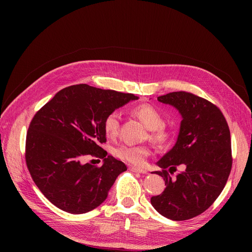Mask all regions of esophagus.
<instances>
[{
	"label": "esophagus",
	"mask_w": 252,
	"mask_h": 252,
	"mask_svg": "<svg viewBox=\"0 0 252 252\" xmlns=\"http://www.w3.org/2000/svg\"><path fill=\"white\" fill-rule=\"evenodd\" d=\"M129 170L132 171V172H136V173H147V170L144 169V168H138V167H133V166H130L129 167Z\"/></svg>",
	"instance_id": "esophagus-1"
}]
</instances>
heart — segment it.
<instances>
[{
    "label": "heart",
    "mask_w": 252,
    "mask_h": 252,
    "mask_svg": "<svg viewBox=\"0 0 252 252\" xmlns=\"http://www.w3.org/2000/svg\"><path fill=\"white\" fill-rule=\"evenodd\" d=\"M132 114L149 129V139L159 147L166 146L172 138V131L164 125V117L157 108L149 104L136 106ZM120 128L119 113L110 112L104 120V130L108 136H116ZM113 155L123 161L132 165H143L150 155V148L145 145L131 146V145H120L113 150Z\"/></svg>",
    "instance_id": "1"
}]
</instances>
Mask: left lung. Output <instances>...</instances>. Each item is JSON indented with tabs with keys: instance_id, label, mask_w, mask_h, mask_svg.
I'll return each mask as SVG.
<instances>
[{
	"instance_id": "obj_1",
	"label": "left lung",
	"mask_w": 252,
	"mask_h": 252,
	"mask_svg": "<svg viewBox=\"0 0 252 252\" xmlns=\"http://www.w3.org/2000/svg\"><path fill=\"white\" fill-rule=\"evenodd\" d=\"M182 116L175 145L157 165L165 181L164 191L150 199L163 217L185 220L208 209L224 189L232 166L229 127L215 104L186 91L158 97ZM183 164L184 172L171 175Z\"/></svg>"
}]
</instances>
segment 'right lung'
<instances>
[{
  "mask_svg": "<svg viewBox=\"0 0 252 252\" xmlns=\"http://www.w3.org/2000/svg\"><path fill=\"white\" fill-rule=\"evenodd\" d=\"M132 94L79 84L66 87L37 111L26 136V164L41 192L58 208L81 215L100 206L126 165L107 156L104 120ZM103 158L101 167L83 164L82 158Z\"/></svg>",
  "mask_w": 252,
  "mask_h": 252,
  "instance_id": "obj_1",
  "label": "right lung"
}]
</instances>
